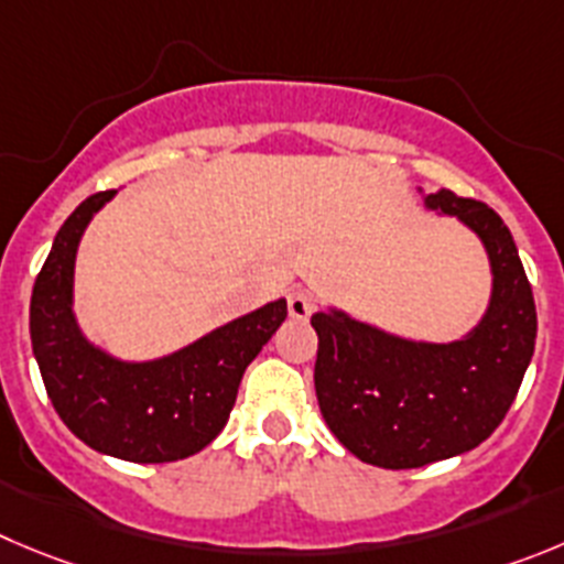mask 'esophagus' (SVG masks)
Returning <instances> with one entry per match:
<instances>
[{"label": "esophagus", "mask_w": 564, "mask_h": 564, "mask_svg": "<svg viewBox=\"0 0 564 564\" xmlns=\"http://www.w3.org/2000/svg\"><path fill=\"white\" fill-rule=\"evenodd\" d=\"M314 308H317V303H314V297L306 289H292V292H289V314H292L294 319H308Z\"/></svg>", "instance_id": "1"}]
</instances>
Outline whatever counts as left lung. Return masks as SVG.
I'll list each match as a JSON object with an SVG mask.
<instances>
[{
    "label": "left lung",
    "instance_id": "obj_1",
    "mask_svg": "<svg viewBox=\"0 0 564 564\" xmlns=\"http://www.w3.org/2000/svg\"><path fill=\"white\" fill-rule=\"evenodd\" d=\"M417 192L425 208L456 217L481 241L492 275L481 319L459 339L425 341L334 306L312 317L319 412L350 454L387 470L478 448L507 417L536 339L534 294L503 219L445 188Z\"/></svg>",
    "mask_w": 564,
    "mask_h": 564
}]
</instances>
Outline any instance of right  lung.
Listing matches in <instances>:
<instances>
[{"label": "right lung", "instance_id": "right-lung-1", "mask_svg": "<svg viewBox=\"0 0 564 564\" xmlns=\"http://www.w3.org/2000/svg\"><path fill=\"white\" fill-rule=\"evenodd\" d=\"M116 192L83 199L57 230L30 300V339L46 394L88 448L139 465L199 454L217 440L247 365L286 319L278 297L175 354L128 361L83 334L75 314V261L83 234Z\"/></svg>", "mask_w": 564, "mask_h": 564}]
</instances>
